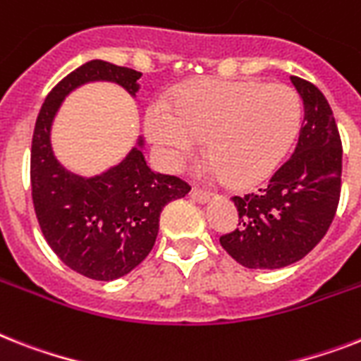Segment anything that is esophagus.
Listing matches in <instances>:
<instances>
[{"mask_svg":"<svg viewBox=\"0 0 361 361\" xmlns=\"http://www.w3.org/2000/svg\"><path fill=\"white\" fill-rule=\"evenodd\" d=\"M190 198H192L195 202H198V204H206V202H209L211 195L207 192V190L198 189V187H192V189H190Z\"/></svg>","mask_w":361,"mask_h":361,"instance_id":"1","label":"esophagus"}]
</instances>
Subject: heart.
Listing matches in <instances>:
<instances>
[{"label": "heart", "instance_id": "heart-1", "mask_svg": "<svg viewBox=\"0 0 361 361\" xmlns=\"http://www.w3.org/2000/svg\"><path fill=\"white\" fill-rule=\"evenodd\" d=\"M300 122L302 104L287 85L206 81L180 92L174 107L152 104L145 126L172 171H180L206 140L213 178L254 185L276 171Z\"/></svg>", "mask_w": 361, "mask_h": 361}]
</instances>
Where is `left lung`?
<instances>
[{
    "mask_svg": "<svg viewBox=\"0 0 361 361\" xmlns=\"http://www.w3.org/2000/svg\"><path fill=\"white\" fill-rule=\"evenodd\" d=\"M302 98L304 122L295 154L265 189L233 196L239 228L221 237L222 248L247 269H282L317 247L332 224L341 192L343 148L323 92L291 75Z\"/></svg>",
    "mask_w": 361,
    "mask_h": 361,
    "instance_id": "left-lung-1",
    "label": "left lung"
}]
</instances>
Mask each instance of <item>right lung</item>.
Masks as SVG:
<instances>
[{"mask_svg":"<svg viewBox=\"0 0 361 361\" xmlns=\"http://www.w3.org/2000/svg\"><path fill=\"white\" fill-rule=\"evenodd\" d=\"M140 72L107 61H89L57 83L35 124L31 190L38 224L59 259L92 280L126 276L154 248L163 207L190 190L176 176L154 172L139 137L118 165L102 174L79 176L64 169L51 146V128L64 98L87 83L107 81L135 98Z\"/></svg>","mask_w":361,"mask_h":361,"instance_id":"add662e5","label":"right lung"}]
</instances>
